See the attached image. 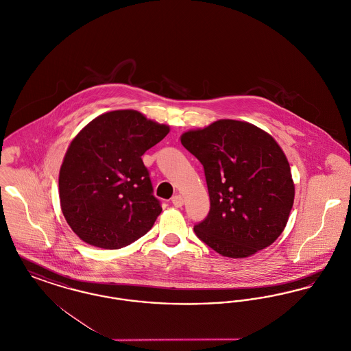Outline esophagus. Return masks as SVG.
Listing matches in <instances>:
<instances>
[{"label": "esophagus", "instance_id": "34e87169", "mask_svg": "<svg viewBox=\"0 0 351 351\" xmlns=\"http://www.w3.org/2000/svg\"><path fill=\"white\" fill-rule=\"evenodd\" d=\"M171 201H172L173 206H176V208H180V206H183L184 200L183 197H182L180 195H175Z\"/></svg>", "mask_w": 351, "mask_h": 351}]
</instances>
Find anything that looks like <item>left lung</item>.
Segmentation results:
<instances>
[{
	"mask_svg": "<svg viewBox=\"0 0 351 351\" xmlns=\"http://www.w3.org/2000/svg\"><path fill=\"white\" fill-rule=\"evenodd\" d=\"M204 166L210 210L193 230L228 258H247L283 233L295 200L288 159L258 126L218 119L180 136Z\"/></svg>",
	"mask_w": 351,
	"mask_h": 351,
	"instance_id": "left-lung-1",
	"label": "left lung"
}]
</instances>
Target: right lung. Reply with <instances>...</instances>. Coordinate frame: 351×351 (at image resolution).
I'll return each mask as SVG.
<instances>
[{
	"instance_id": "right-lung-1",
	"label": "right lung",
	"mask_w": 351,
	"mask_h": 351,
	"mask_svg": "<svg viewBox=\"0 0 351 351\" xmlns=\"http://www.w3.org/2000/svg\"><path fill=\"white\" fill-rule=\"evenodd\" d=\"M169 126L126 109L104 113L77 134L59 172L60 208L88 245L116 250L147 233L162 206L142 155Z\"/></svg>"
}]
</instances>
